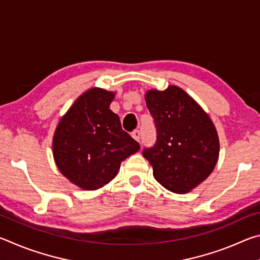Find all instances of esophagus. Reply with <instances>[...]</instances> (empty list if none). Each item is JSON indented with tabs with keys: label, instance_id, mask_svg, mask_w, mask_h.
<instances>
[{
	"label": "esophagus",
	"instance_id": "1",
	"mask_svg": "<svg viewBox=\"0 0 260 260\" xmlns=\"http://www.w3.org/2000/svg\"><path fill=\"white\" fill-rule=\"evenodd\" d=\"M140 134H141V132L139 129H135V131H133V133H132V136H133L136 141H139L140 142Z\"/></svg>",
	"mask_w": 260,
	"mask_h": 260
}]
</instances>
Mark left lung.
Listing matches in <instances>:
<instances>
[{
  "label": "left lung",
  "instance_id": "1",
  "mask_svg": "<svg viewBox=\"0 0 260 260\" xmlns=\"http://www.w3.org/2000/svg\"><path fill=\"white\" fill-rule=\"evenodd\" d=\"M146 102L156 127V142L144 148L142 155L162 187L177 193L190 191L217 164L219 140L213 122L179 87L148 91Z\"/></svg>",
  "mask_w": 260,
  "mask_h": 260
}]
</instances>
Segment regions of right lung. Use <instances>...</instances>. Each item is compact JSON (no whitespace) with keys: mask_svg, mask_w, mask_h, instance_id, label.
Returning <instances> with one entry per match:
<instances>
[{"mask_svg":"<svg viewBox=\"0 0 260 260\" xmlns=\"http://www.w3.org/2000/svg\"><path fill=\"white\" fill-rule=\"evenodd\" d=\"M113 93L93 88L81 95L57 126L52 150L70 181L94 190L111 181L120 162L140 149L110 110Z\"/></svg>","mask_w":260,"mask_h":260,"instance_id":"add662e5","label":"right lung"}]
</instances>
